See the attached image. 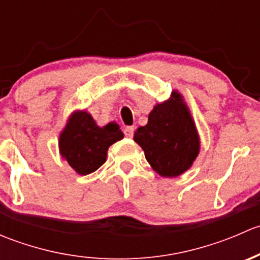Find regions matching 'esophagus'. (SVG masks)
Returning a JSON list of instances; mask_svg holds the SVG:
<instances>
[{"label":"esophagus","mask_w":260,"mask_h":260,"mask_svg":"<svg viewBox=\"0 0 260 260\" xmlns=\"http://www.w3.org/2000/svg\"><path fill=\"white\" fill-rule=\"evenodd\" d=\"M133 133H135V127H133V125H128V127L124 128L125 137L132 138L133 137Z\"/></svg>","instance_id":"obj_1"}]
</instances>
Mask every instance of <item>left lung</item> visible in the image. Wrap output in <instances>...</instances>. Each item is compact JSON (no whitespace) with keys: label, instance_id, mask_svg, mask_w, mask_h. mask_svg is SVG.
<instances>
[{"label":"left lung","instance_id":"obj_1","mask_svg":"<svg viewBox=\"0 0 260 260\" xmlns=\"http://www.w3.org/2000/svg\"><path fill=\"white\" fill-rule=\"evenodd\" d=\"M133 140L142 147L152 169L164 177L183 174L200 149L195 123L177 93L154 107L148 123L138 128Z\"/></svg>","mask_w":260,"mask_h":260}]
</instances>
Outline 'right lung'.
Segmentation results:
<instances>
[{"instance_id":"1","label":"right lung","mask_w":260,"mask_h":260,"mask_svg":"<svg viewBox=\"0 0 260 260\" xmlns=\"http://www.w3.org/2000/svg\"><path fill=\"white\" fill-rule=\"evenodd\" d=\"M123 136L115 123L98 127L90 114L77 112L60 135V153L78 174L89 175L107 161L109 146Z\"/></svg>"}]
</instances>
